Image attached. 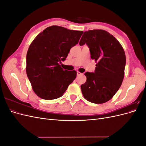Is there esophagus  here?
<instances>
[{"label":"esophagus","instance_id":"34e87169","mask_svg":"<svg viewBox=\"0 0 146 146\" xmlns=\"http://www.w3.org/2000/svg\"><path fill=\"white\" fill-rule=\"evenodd\" d=\"M77 76H80V75H82V74L81 72H79V71H77Z\"/></svg>","mask_w":146,"mask_h":146}]
</instances>
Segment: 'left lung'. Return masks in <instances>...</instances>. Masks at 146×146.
Wrapping results in <instances>:
<instances>
[{
  "instance_id": "left-lung-1",
  "label": "left lung",
  "mask_w": 146,
  "mask_h": 146,
  "mask_svg": "<svg viewBox=\"0 0 146 146\" xmlns=\"http://www.w3.org/2000/svg\"><path fill=\"white\" fill-rule=\"evenodd\" d=\"M90 48L91 58L97 64L94 72H86V82L81 85L84 98L100 104L111 99L121 87L126 58L123 48L112 35L104 30L85 32L79 42Z\"/></svg>"
}]
</instances>
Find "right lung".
Returning a JSON list of instances; mask_svg holds the SVG:
<instances>
[{
  "label": "right lung",
  "instance_id": "right-lung-1",
  "mask_svg": "<svg viewBox=\"0 0 146 146\" xmlns=\"http://www.w3.org/2000/svg\"><path fill=\"white\" fill-rule=\"evenodd\" d=\"M83 33L52 25L31 43L26 56V73L33 91L40 98H60L76 78V70H64L59 63L66 60Z\"/></svg>",
  "mask_w": 146,
  "mask_h": 146
}]
</instances>
